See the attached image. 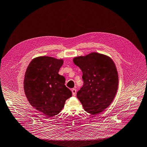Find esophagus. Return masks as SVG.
<instances>
[{
	"mask_svg": "<svg viewBox=\"0 0 147 147\" xmlns=\"http://www.w3.org/2000/svg\"><path fill=\"white\" fill-rule=\"evenodd\" d=\"M71 91H72V95H73L74 96H75V95L76 94V89H72L71 90Z\"/></svg>",
	"mask_w": 147,
	"mask_h": 147,
	"instance_id": "34e87169",
	"label": "esophagus"
}]
</instances>
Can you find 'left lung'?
I'll use <instances>...</instances> for the list:
<instances>
[{"label": "left lung", "mask_w": 147, "mask_h": 147, "mask_svg": "<svg viewBox=\"0 0 147 147\" xmlns=\"http://www.w3.org/2000/svg\"><path fill=\"white\" fill-rule=\"evenodd\" d=\"M73 62L81 69L84 81L77 97L85 111L98 115L111 104L117 93L116 65L109 57L96 52L75 57Z\"/></svg>", "instance_id": "obj_1"}]
</instances>
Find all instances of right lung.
Segmentation results:
<instances>
[{"label":"right lung","instance_id":"add662e5","mask_svg":"<svg viewBox=\"0 0 147 147\" xmlns=\"http://www.w3.org/2000/svg\"><path fill=\"white\" fill-rule=\"evenodd\" d=\"M62 59L49 56L34 58L27 68L24 88L30 104L47 117L58 115L72 96L64 76L58 74Z\"/></svg>","mask_w":147,"mask_h":147}]
</instances>
